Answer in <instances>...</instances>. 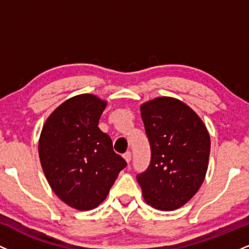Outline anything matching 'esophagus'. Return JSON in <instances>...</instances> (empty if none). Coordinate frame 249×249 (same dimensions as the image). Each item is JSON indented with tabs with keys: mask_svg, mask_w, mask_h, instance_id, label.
Masks as SVG:
<instances>
[{
	"mask_svg": "<svg viewBox=\"0 0 249 249\" xmlns=\"http://www.w3.org/2000/svg\"><path fill=\"white\" fill-rule=\"evenodd\" d=\"M123 157H124V159H125V160H126L127 164H130L131 157H132V154H131L130 151H126V152L124 153V156H123Z\"/></svg>",
	"mask_w": 249,
	"mask_h": 249,
	"instance_id": "obj_1",
	"label": "esophagus"
}]
</instances>
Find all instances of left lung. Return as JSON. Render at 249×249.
I'll list each match as a JSON object with an SVG mask.
<instances>
[{
  "label": "left lung",
  "instance_id": "8db88e82",
  "mask_svg": "<svg viewBox=\"0 0 249 249\" xmlns=\"http://www.w3.org/2000/svg\"><path fill=\"white\" fill-rule=\"evenodd\" d=\"M151 161L137 174L142 196L160 211H173L198 192L208 166L211 139L198 115L178 99L159 97L142 105Z\"/></svg>",
  "mask_w": 249,
  "mask_h": 249
}]
</instances>
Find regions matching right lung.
Returning a JSON list of instances; mask_svg holds the SVG:
<instances>
[{
    "instance_id": "right-lung-1",
    "label": "right lung",
    "mask_w": 249,
    "mask_h": 249,
    "mask_svg": "<svg viewBox=\"0 0 249 249\" xmlns=\"http://www.w3.org/2000/svg\"><path fill=\"white\" fill-rule=\"evenodd\" d=\"M105 107L107 102L93 95L72 97L51 113L39 138L48 182L62 201L79 211L102 204L127 165L98 127Z\"/></svg>"
}]
</instances>
